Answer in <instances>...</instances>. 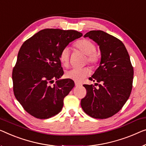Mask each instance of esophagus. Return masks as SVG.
I'll use <instances>...</instances> for the list:
<instances>
[{
  "label": "esophagus",
  "mask_w": 146,
  "mask_h": 146,
  "mask_svg": "<svg viewBox=\"0 0 146 146\" xmlns=\"http://www.w3.org/2000/svg\"><path fill=\"white\" fill-rule=\"evenodd\" d=\"M75 86H79L82 85L81 84L79 83V82H75Z\"/></svg>",
  "instance_id": "esophagus-1"
}]
</instances>
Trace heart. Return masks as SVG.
Returning a JSON list of instances; mask_svg holds the SVG:
<instances>
[{
    "mask_svg": "<svg viewBox=\"0 0 146 146\" xmlns=\"http://www.w3.org/2000/svg\"><path fill=\"white\" fill-rule=\"evenodd\" d=\"M75 46L82 53L87 55V60L90 64H96L98 62L99 55L96 52V48L92 41L86 38L80 39L75 42ZM69 57H70V50L69 48L66 47L63 48L60 54V60L63 66L66 67L68 66ZM89 74H90V69L88 67H82V68L73 67L67 71L66 76L68 79L80 82L82 81Z\"/></svg>",
    "mask_w": 146,
    "mask_h": 146,
    "instance_id": "b5f03b06",
    "label": "heart"
}]
</instances>
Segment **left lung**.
Listing matches in <instances>:
<instances>
[{
    "label": "left lung",
    "mask_w": 146,
    "mask_h": 146,
    "mask_svg": "<svg viewBox=\"0 0 146 146\" xmlns=\"http://www.w3.org/2000/svg\"><path fill=\"white\" fill-rule=\"evenodd\" d=\"M96 42L101 52L100 66L90 80L98 85L84 84L86 96L80 105L87 115L107 119L121 110L130 95L134 69L125 45L103 31H90L84 35Z\"/></svg>",
    "instance_id": "1"
}]
</instances>
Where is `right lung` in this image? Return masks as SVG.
<instances>
[{
  "label": "right lung",
  "mask_w": 146,
  "mask_h": 146,
  "mask_svg": "<svg viewBox=\"0 0 146 146\" xmlns=\"http://www.w3.org/2000/svg\"><path fill=\"white\" fill-rule=\"evenodd\" d=\"M82 36L74 30L45 29L23 42L13 69L15 97L28 113L45 119L57 115L75 86L64 75L60 54L69 42ZM54 80L55 84L51 86Z\"/></svg>",
  "instance_id": "1"
}]
</instances>
